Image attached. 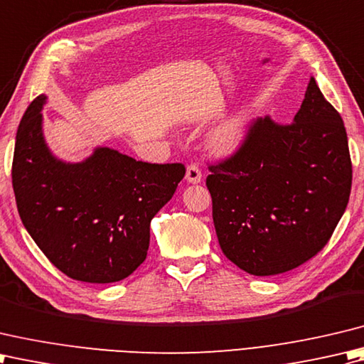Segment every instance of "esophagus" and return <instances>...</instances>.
<instances>
[{"label": "esophagus", "instance_id": "esophagus-1", "mask_svg": "<svg viewBox=\"0 0 364 364\" xmlns=\"http://www.w3.org/2000/svg\"><path fill=\"white\" fill-rule=\"evenodd\" d=\"M185 179H187V182H190V183H199V182H201V179H203L201 169H199V166L195 165V163H191V165L187 166Z\"/></svg>", "mask_w": 364, "mask_h": 364}]
</instances>
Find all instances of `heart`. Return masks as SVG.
Listing matches in <instances>:
<instances>
[{"mask_svg":"<svg viewBox=\"0 0 364 364\" xmlns=\"http://www.w3.org/2000/svg\"><path fill=\"white\" fill-rule=\"evenodd\" d=\"M245 132H247V117L235 116L228 121L223 127H220L212 136V147L218 154H231L243 141Z\"/></svg>","mask_w":364,"mask_h":364,"instance_id":"heart-1","label":"heart"}]
</instances>
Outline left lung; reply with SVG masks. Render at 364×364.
Returning <instances> with one entry per match:
<instances>
[{"instance_id": "obj_1", "label": "left lung", "mask_w": 364, "mask_h": 364, "mask_svg": "<svg viewBox=\"0 0 364 364\" xmlns=\"http://www.w3.org/2000/svg\"><path fill=\"white\" fill-rule=\"evenodd\" d=\"M205 185L225 256L255 277L314 257L338 226L352 188L344 122L311 78L294 122L257 117Z\"/></svg>"}]
</instances>
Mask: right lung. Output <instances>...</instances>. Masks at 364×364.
<instances>
[{
  "instance_id": "add662e5",
  "label": "right lung",
  "mask_w": 364,
  "mask_h": 364,
  "mask_svg": "<svg viewBox=\"0 0 364 364\" xmlns=\"http://www.w3.org/2000/svg\"><path fill=\"white\" fill-rule=\"evenodd\" d=\"M36 97L21 117L12 187L21 223L58 270L85 283H116L144 262L151 220L173 198L182 163L136 161L99 147L81 163L50 154Z\"/></svg>"
}]
</instances>
